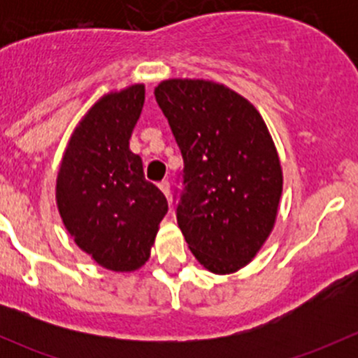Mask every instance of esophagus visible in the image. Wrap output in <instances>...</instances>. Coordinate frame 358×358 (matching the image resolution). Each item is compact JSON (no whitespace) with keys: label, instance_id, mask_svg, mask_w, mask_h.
<instances>
[{"label":"esophagus","instance_id":"obj_1","mask_svg":"<svg viewBox=\"0 0 358 358\" xmlns=\"http://www.w3.org/2000/svg\"><path fill=\"white\" fill-rule=\"evenodd\" d=\"M159 189H161L162 194H164V196L169 199V189H171V185H169V182H166V180H162V182L159 183Z\"/></svg>","mask_w":358,"mask_h":358}]
</instances>
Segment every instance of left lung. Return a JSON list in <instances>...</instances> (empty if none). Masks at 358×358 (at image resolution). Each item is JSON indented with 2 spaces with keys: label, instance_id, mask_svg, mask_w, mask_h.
<instances>
[{
  "label": "left lung",
  "instance_id": "1",
  "mask_svg": "<svg viewBox=\"0 0 358 358\" xmlns=\"http://www.w3.org/2000/svg\"><path fill=\"white\" fill-rule=\"evenodd\" d=\"M154 95L182 150L176 222L201 265L234 273L275 225L282 168L265 121L239 93L204 79H168Z\"/></svg>",
  "mask_w": 358,
  "mask_h": 358
}]
</instances>
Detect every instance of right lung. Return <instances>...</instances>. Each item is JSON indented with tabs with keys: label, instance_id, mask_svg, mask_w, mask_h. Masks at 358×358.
I'll use <instances>...</instances> for the list:
<instances>
[{
	"label": "right lung",
	"instance_id": "obj_1",
	"mask_svg": "<svg viewBox=\"0 0 358 358\" xmlns=\"http://www.w3.org/2000/svg\"><path fill=\"white\" fill-rule=\"evenodd\" d=\"M145 86L103 95L81 119L59 176L57 206L74 243L112 272H133L149 259L168 201L143 176L129 138Z\"/></svg>",
	"mask_w": 358,
	"mask_h": 358
}]
</instances>
